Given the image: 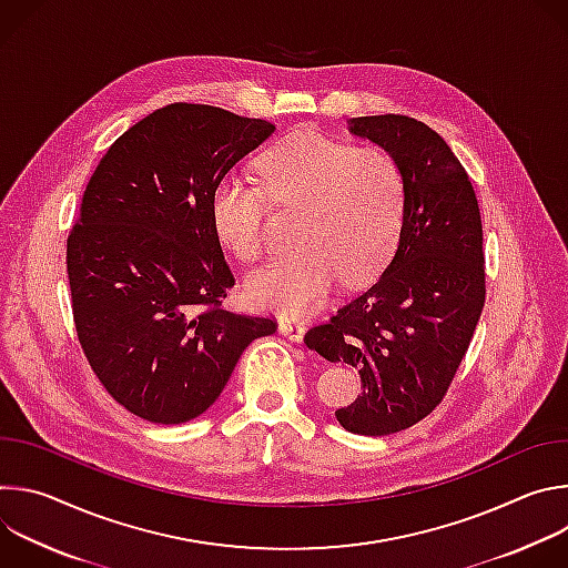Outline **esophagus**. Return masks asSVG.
<instances>
[{
	"label": "esophagus",
	"mask_w": 568,
	"mask_h": 568,
	"mask_svg": "<svg viewBox=\"0 0 568 568\" xmlns=\"http://www.w3.org/2000/svg\"><path fill=\"white\" fill-rule=\"evenodd\" d=\"M278 331H281V335H285L290 342L301 344L303 337H305V323H301V321H296V318H281V321H278Z\"/></svg>",
	"instance_id": "1"
}]
</instances>
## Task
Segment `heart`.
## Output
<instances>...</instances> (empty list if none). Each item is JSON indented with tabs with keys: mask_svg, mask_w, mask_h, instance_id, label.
Masks as SVG:
<instances>
[{
	"mask_svg": "<svg viewBox=\"0 0 568 568\" xmlns=\"http://www.w3.org/2000/svg\"><path fill=\"white\" fill-rule=\"evenodd\" d=\"M256 169L263 189L226 175L209 202L215 237L245 265L265 252L270 204L298 211L301 247L245 283L254 307L305 314L328 298L337 278L357 285L382 272L407 206V180L393 154L305 130L265 150Z\"/></svg>",
	"mask_w": 568,
	"mask_h": 568,
	"instance_id": "1",
	"label": "heart"
}]
</instances>
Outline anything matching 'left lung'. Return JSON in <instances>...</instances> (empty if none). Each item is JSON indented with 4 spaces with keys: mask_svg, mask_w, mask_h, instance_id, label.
Here are the masks:
<instances>
[{
    "mask_svg": "<svg viewBox=\"0 0 568 568\" xmlns=\"http://www.w3.org/2000/svg\"><path fill=\"white\" fill-rule=\"evenodd\" d=\"M348 130L397 159L407 206L382 276L305 344L359 371L364 393L335 412L339 425L386 436L438 407L467 353L485 303L483 226L465 169L429 125L379 114L351 119Z\"/></svg>",
    "mask_w": 568,
    "mask_h": 568,
    "instance_id": "obj_1",
    "label": "left lung"
}]
</instances>
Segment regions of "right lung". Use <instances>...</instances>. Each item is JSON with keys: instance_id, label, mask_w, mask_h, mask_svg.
<instances>
[{"instance_id": "add662e5", "label": "right lung", "mask_w": 568, "mask_h": 568, "mask_svg": "<svg viewBox=\"0 0 568 568\" xmlns=\"http://www.w3.org/2000/svg\"><path fill=\"white\" fill-rule=\"evenodd\" d=\"M274 123L173 103L99 161L67 237L80 348L130 414L180 425L204 414L272 316L222 307L235 278L213 233L215 184Z\"/></svg>"}]
</instances>
